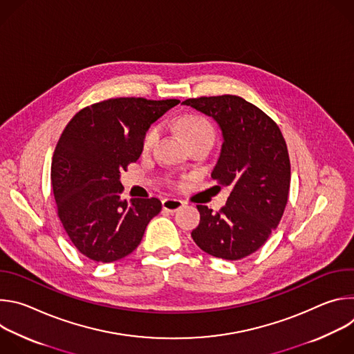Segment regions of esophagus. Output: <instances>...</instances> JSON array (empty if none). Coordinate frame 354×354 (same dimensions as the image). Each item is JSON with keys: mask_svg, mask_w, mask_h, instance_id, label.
<instances>
[{"mask_svg": "<svg viewBox=\"0 0 354 354\" xmlns=\"http://www.w3.org/2000/svg\"><path fill=\"white\" fill-rule=\"evenodd\" d=\"M182 207H183V201L179 198H164L162 200V209L169 213H175Z\"/></svg>", "mask_w": 354, "mask_h": 354, "instance_id": "esophagus-1", "label": "esophagus"}]
</instances>
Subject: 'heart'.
Returning <instances> with one entry per match:
<instances>
[{
  "label": "heart",
  "mask_w": 354,
  "mask_h": 354,
  "mask_svg": "<svg viewBox=\"0 0 354 354\" xmlns=\"http://www.w3.org/2000/svg\"><path fill=\"white\" fill-rule=\"evenodd\" d=\"M176 129L179 130V133L187 142L197 140V138L214 140V127L212 126V123L207 119H205L200 115H194V113L183 115L182 118H179L176 120ZM158 136H160L158 126H153L145 133V136L142 138V144H141L142 153H148V151L153 149ZM169 182H172V185H179V182H175V180H169Z\"/></svg>",
  "instance_id": "obj_1"
}]
</instances>
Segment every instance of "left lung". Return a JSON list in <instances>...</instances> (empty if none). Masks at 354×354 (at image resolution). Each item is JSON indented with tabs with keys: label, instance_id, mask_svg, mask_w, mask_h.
Masks as SVG:
<instances>
[{
	"label": "left lung",
	"instance_id": "left-lung-1",
	"mask_svg": "<svg viewBox=\"0 0 354 354\" xmlns=\"http://www.w3.org/2000/svg\"><path fill=\"white\" fill-rule=\"evenodd\" d=\"M183 104L221 127L224 142L212 176L218 187L232 189L217 213L197 206L200 223L192 238L212 257L246 258L268 241L287 205L291 172L284 137L272 118L235 95L190 97Z\"/></svg>",
	"mask_w": 354,
	"mask_h": 354
}]
</instances>
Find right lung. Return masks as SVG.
Instances as JSON below:
<instances>
[{
	"mask_svg": "<svg viewBox=\"0 0 354 354\" xmlns=\"http://www.w3.org/2000/svg\"><path fill=\"white\" fill-rule=\"evenodd\" d=\"M178 104L112 97L81 109L63 130L50 178L57 216L88 259L109 263L127 257L161 212L157 197L122 200L119 178L138 160L148 127Z\"/></svg>",
	"mask_w": 354,
	"mask_h": 354,
	"instance_id": "right-lung-1",
	"label": "right lung"
}]
</instances>
